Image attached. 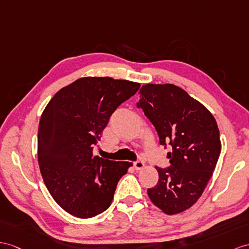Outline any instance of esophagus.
Returning a JSON list of instances; mask_svg holds the SVG:
<instances>
[{"mask_svg":"<svg viewBox=\"0 0 249 249\" xmlns=\"http://www.w3.org/2000/svg\"><path fill=\"white\" fill-rule=\"evenodd\" d=\"M144 166V163L142 160H137L134 162V168L136 169V170H141V169H142Z\"/></svg>","mask_w":249,"mask_h":249,"instance_id":"34e87169","label":"esophagus"}]
</instances>
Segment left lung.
<instances>
[{
	"label": "left lung",
	"mask_w": 249,
	"mask_h": 249,
	"mask_svg": "<svg viewBox=\"0 0 249 249\" xmlns=\"http://www.w3.org/2000/svg\"><path fill=\"white\" fill-rule=\"evenodd\" d=\"M139 94L137 107L155 126L160 143L172 147L170 166L156 167L159 183L148 196L165 213L177 214L207 186L221 154L220 131L207 108L174 84H145Z\"/></svg>",
	"instance_id": "left-lung-1"
}]
</instances>
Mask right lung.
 I'll return each instance as SVG.
<instances>
[{
	"mask_svg": "<svg viewBox=\"0 0 249 249\" xmlns=\"http://www.w3.org/2000/svg\"><path fill=\"white\" fill-rule=\"evenodd\" d=\"M141 84L110 77L80 78L54 94L42 113L38 161L45 186L70 214L89 219L106 211L132 162L93 155L116 108Z\"/></svg>",
	"mask_w": 249,
	"mask_h": 249,
	"instance_id": "obj_1",
	"label": "right lung"
}]
</instances>
